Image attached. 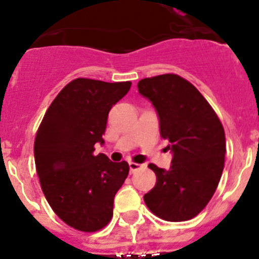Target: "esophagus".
<instances>
[{"mask_svg":"<svg viewBox=\"0 0 259 259\" xmlns=\"http://www.w3.org/2000/svg\"><path fill=\"white\" fill-rule=\"evenodd\" d=\"M128 166H130V172L131 174H134L135 171H137V170H140L141 167V164H139V163H135V162H130V163H128Z\"/></svg>","mask_w":259,"mask_h":259,"instance_id":"obj_1","label":"esophagus"}]
</instances>
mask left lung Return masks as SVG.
I'll return each instance as SVG.
<instances>
[{
  "label": "left lung",
  "instance_id": "8db88e82",
  "mask_svg": "<svg viewBox=\"0 0 259 259\" xmlns=\"http://www.w3.org/2000/svg\"><path fill=\"white\" fill-rule=\"evenodd\" d=\"M159 118L161 136L170 141L168 170L150 163L154 188L144 194L150 211L168 222L194 218L211 200L224 167L226 136L221 120L197 88L175 74L137 84Z\"/></svg>",
  "mask_w": 259,
  "mask_h": 259
}]
</instances>
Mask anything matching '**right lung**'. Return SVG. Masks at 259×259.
Instances as JSON below:
<instances>
[{
  "mask_svg": "<svg viewBox=\"0 0 259 259\" xmlns=\"http://www.w3.org/2000/svg\"><path fill=\"white\" fill-rule=\"evenodd\" d=\"M131 84L72 80L54 98L36 135V171L45 198L62 221L83 232L109 223L114 197L128 176L127 162L93 152L96 144H105L110 109Z\"/></svg>",
  "mask_w": 259,
  "mask_h": 259,
  "instance_id": "add662e5",
  "label": "right lung"
}]
</instances>
